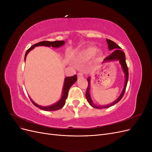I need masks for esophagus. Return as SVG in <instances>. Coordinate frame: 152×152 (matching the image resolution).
<instances>
[{"label":"esophagus","mask_w":152,"mask_h":152,"mask_svg":"<svg viewBox=\"0 0 152 152\" xmlns=\"http://www.w3.org/2000/svg\"><path fill=\"white\" fill-rule=\"evenodd\" d=\"M77 77H78V78H82V77H83V74H82V73H79L77 74Z\"/></svg>","instance_id":"1"}]
</instances>
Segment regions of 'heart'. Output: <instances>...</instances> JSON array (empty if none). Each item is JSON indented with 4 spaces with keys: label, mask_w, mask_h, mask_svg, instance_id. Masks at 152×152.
Wrapping results in <instances>:
<instances>
[{
    "label": "heart",
    "mask_w": 152,
    "mask_h": 152,
    "mask_svg": "<svg viewBox=\"0 0 152 152\" xmlns=\"http://www.w3.org/2000/svg\"><path fill=\"white\" fill-rule=\"evenodd\" d=\"M96 50H97V49H96V48H87L78 53L75 56V59H86V58H91L96 54ZM102 54H103L102 52L99 53V55H101V56H102Z\"/></svg>",
    "instance_id": "heart-1"
}]
</instances>
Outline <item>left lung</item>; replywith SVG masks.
<instances>
[{
	"instance_id": "left-lung-1",
	"label": "left lung",
	"mask_w": 152,
	"mask_h": 152,
	"mask_svg": "<svg viewBox=\"0 0 152 152\" xmlns=\"http://www.w3.org/2000/svg\"><path fill=\"white\" fill-rule=\"evenodd\" d=\"M107 42L108 44V47L110 50H113V53L108 56V57L106 58L103 62L105 61H118L119 63L121 64L122 70L124 73V76H125V83H124V86L123 87V89L122 91V93L118 96V98L114 101L113 102L110 103L107 105H96L94 103L93 100L91 99V96L90 94V89H91V77H89L87 78V82H88V87L86 91V98L87 99V101L89 102V104L95 108L102 109V108H106L112 107V106L115 104L117 103H118L120 101L125 93V91L126 89V86L128 82V77H129V72H128V68L127 64L126 62V55L122 50H121V48L118 46L117 44H116L112 40H110L109 39H107Z\"/></svg>"
}]
</instances>
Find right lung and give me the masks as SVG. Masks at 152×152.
I'll use <instances>...</instances> for the list:
<instances>
[{
    "instance_id": "obj_1",
    "label": "right lung",
    "mask_w": 152,
    "mask_h": 152,
    "mask_svg": "<svg viewBox=\"0 0 152 152\" xmlns=\"http://www.w3.org/2000/svg\"><path fill=\"white\" fill-rule=\"evenodd\" d=\"M65 44V42L63 40L61 41H54V42H50V41H42V42H40L39 43H37L34 45H32V46L29 48L28 50H26V52L25 55V60L26 59V55L28 54V53L32 49H34L35 47L37 46H45V47H50L52 46L53 48H60ZM77 80V77L76 75L72 77H66L65 80H64V84L63 87V89H62V95L61 98L59 99V101L56 103H55L53 104L52 105L50 106H45V107H44V106H40L37 103H35L33 100H32L30 98V99L31 101V102L33 103V104L35 106V107H38L39 108L43 110L44 111H55V110H58L59 109H60L63 107V106L65 105V102H66V99L68 97V91L70 89L72 86L75 83V82Z\"/></svg>"
}]
</instances>
